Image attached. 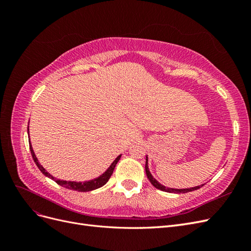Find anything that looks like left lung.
<instances>
[{
    "label": "left lung",
    "mask_w": 251,
    "mask_h": 251,
    "mask_svg": "<svg viewBox=\"0 0 251 251\" xmlns=\"http://www.w3.org/2000/svg\"><path fill=\"white\" fill-rule=\"evenodd\" d=\"M149 158L148 156L146 157V173H147V176L150 180V182L151 184H153L154 187L160 189L162 192H166V193H175V194H184V193H188V192H193V191H197V189H199L200 187H202L204 184L202 185H198V186H195V187H189V188H172V187H166L164 185H162L161 183H159V182L153 177V175L151 174L150 170H149Z\"/></svg>",
    "instance_id": "1"
}]
</instances>
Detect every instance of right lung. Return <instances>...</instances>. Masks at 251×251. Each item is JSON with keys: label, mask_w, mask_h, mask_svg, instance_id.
Wrapping results in <instances>:
<instances>
[{"label": "right lung", "mask_w": 251, "mask_h": 251, "mask_svg": "<svg viewBox=\"0 0 251 251\" xmlns=\"http://www.w3.org/2000/svg\"><path fill=\"white\" fill-rule=\"evenodd\" d=\"M27 132H28V135H29V126H28V128H27ZM29 147H30V151H31V155H32V158L33 160L36 164L37 168L40 169V171L45 175V176L52 179L53 181H55L56 183L60 186L63 187H66L68 189H73V191H76V192H90V191H94V189L96 188H100L101 186H103L107 182L109 181L110 177L112 176L113 174V171L114 169H115V166L117 164V162L119 161V159L121 157V155H119L115 160H114L112 162V164L109 166V168L107 169V171H105L104 173H102L100 177H97L95 179H92V180H89V181H83V182H77V181H66V180H60V179H56L52 176V175H50L46 170H45L43 166L40 164L39 160H37V158L34 154V151L32 149V146L31 143H30V138H29Z\"/></svg>", "instance_id": "right-lung-1"}]
</instances>
